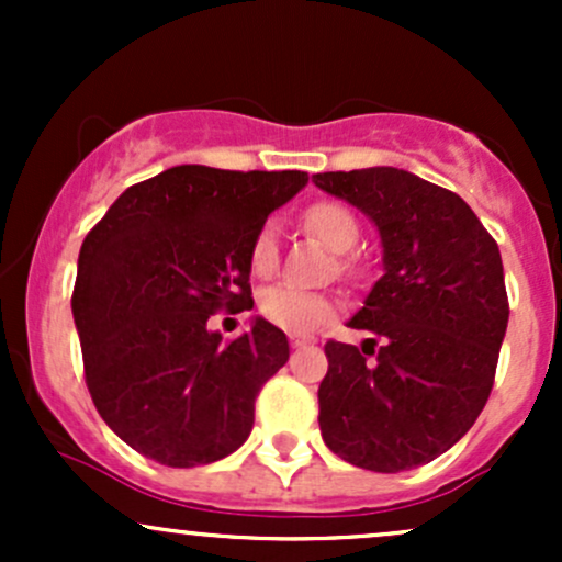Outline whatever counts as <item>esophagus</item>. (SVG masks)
<instances>
[{
  "instance_id": "1",
  "label": "esophagus",
  "mask_w": 562,
  "mask_h": 562,
  "mask_svg": "<svg viewBox=\"0 0 562 562\" xmlns=\"http://www.w3.org/2000/svg\"><path fill=\"white\" fill-rule=\"evenodd\" d=\"M288 340H290V346H293V348H303V346L312 344V338H306V335H299V333H290Z\"/></svg>"
}]
</instances>
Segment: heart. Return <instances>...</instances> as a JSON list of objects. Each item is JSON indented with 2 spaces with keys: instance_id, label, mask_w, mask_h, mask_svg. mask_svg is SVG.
<instances>
[{
  "instance_id": "b5f03b06",
  "label": "heart",
  "mask_w": 562,
  "mask_h": 562,
  "mask_svg": "<svg viewBox=\"0 0 562 562\" xmlns=\"http://www.w3.org/2000/svg\"><path fill=\"white\" fill-rule=\"evenodd\" d=\"M306 227L335 254H346L359 240V224L351 211L340 203H314L306 211ZM280 259V232L274 222H267L250 245V267L256 274L274 272ZM261 314L272 325L290 333H312L333 317L335 301L325 293H314L293 282L267 288L261 293Z\"/></svg>"
}]
</instances>
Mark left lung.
<instances>
[{"instance_id":"left-lung-1","label":"left lung","mask_w":562,"mask_h":562,"mask_svg":"<svg viewBox=\"0 0 562 562\" xmlns=\"http://www.w3.org/2000/svg\"><path fill=\"white\" fill-rule=\"evenodd\" d=\"M314 184L362 211L383 248V277L348 319L372 348L325 346L322 438L375 473L425 465L473 428L492 393L509 317L499 248L465 200L412 171H325Z\"/></svg>"}]
</instances>
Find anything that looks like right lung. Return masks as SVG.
Returning <instances> with one entry per match:
<instances>
[{"mask_svg": "<svg viewBox=\"0 0 562 562\" xmlns=\"http://www.w3.org/2000/svg\"><path fill=\"white\" fill-rule=\"evenodd\" d=\"M306 182V171L173 166L121 192L83 240L70 308L89 393L147 460L209 465L250 436L288 338L254 317L248 333L222 340L209 317L254 306L250 245Z\"/></svg>", "mask_w": 562, "mask_h": 562, "instance_id": "obj_1", "label": "right lung"}]
</instances>
